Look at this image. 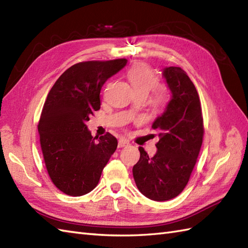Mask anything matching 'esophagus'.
<instances>
[{"mask_svg": "<svg viewBox=\"0 0 248 248\" xmlns=\"http://www.w3.org/2000/svg\"><path fill=\"white\" fill-rule=\"evenodd\" d=\"M130 143L124 140V139H120V140L118 141V148H124V147H128Z\"/></svg>", "mask_w": 248, "mask_h": 248, "instance_id": "34e87169", "label": "esophagus"}]
</instances>
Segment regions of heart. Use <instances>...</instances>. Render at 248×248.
<instances>
[{
    "mask_svg": "<svg viewBox=\"0 0 248 248\" xmlns=\"http://www.w3.org/2000/svg\"><path fill=\"white\" fill-rule=\"evenodd\" d=\"M126 76L131 82L133 90L136 93H142L145 96L153 90L152 104L155 107H162L168 98L167 88L158 84L159 78L155 69L145 62H137L133 65Z\"/></svg>",
    "mask_w": 248,
    "mask_h": 248,
    "instance_id": "b5f03b06",
    "label": "heart"
}]
</instances>
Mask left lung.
Returning a JSON list of instances; mask_svg holds the SVG:
<instances>
[{
    "mask_svg": "<svg viewBox=\"0 0 248 248\" xmlns=\"http://www.w3.org/2000/svg\"><path fill=\"white\" fill-rule=\"evenodd\" d=\"M163 76L172 98L167 110L152 125L160 132L157 153L149 157L139 147L140 158L133 167L138 189L154 201L170 200L185 189L204 135L200 98L186 72L180 67H168L163 70Z\"/></svg>",
    "mask_w": 248,
    "mask_h": 248,
    "instance_id": "left-lung-1",
    "label": "left lung"
}]
</instances>
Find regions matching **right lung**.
<instances>
[{"label": "right lung", "instance_id": "right-lung-1", "mask_svg": "<svg viewBox=\"0 0 248 248\" xmlns=\"http://www.w3.org/2000/svg\"><path fill=\"white\" fill-rule=\"evenodd\" d=\"M128 60L88 61L68 68L49 91L37 129L50 179L63 194L78 197L98 185L101 172L117 148L109 132L93 137L86 123L100 109L106 80Z\"/></svg>", "mask_w": 248, "mask_h": 248}]
</instances>
